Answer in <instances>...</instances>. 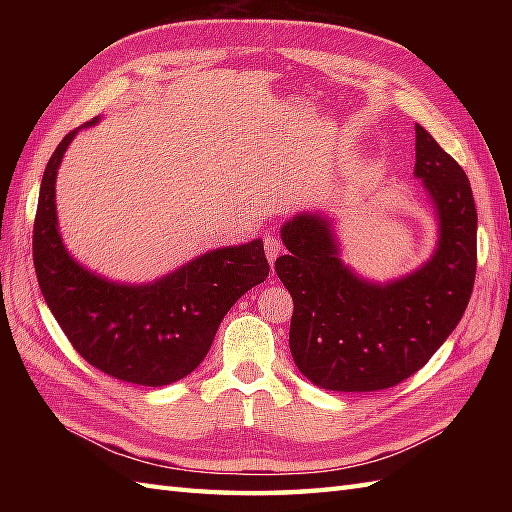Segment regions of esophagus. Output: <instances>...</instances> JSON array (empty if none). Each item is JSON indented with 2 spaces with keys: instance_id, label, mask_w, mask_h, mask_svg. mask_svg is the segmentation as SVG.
<instances>
[{
  "instance_id": "obj_1",
  "label": "esophagus",
  "mask_w": 512,
  "mask_h": 512,
  "mask_svg": "<svg viewBox=\"0 0 512 512\" xmlns=\"http://www.w3.org/2000/svg\"><path fill=\"white\" fill-rule=\"evenodd\" d=\"M264 248H266V257H268V262L273 264L275 259L279 257V253H281V242H279V237H277V235H273V233H266V235H264Z\"/></svg>"
}]
</instances>
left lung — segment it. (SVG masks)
<instances>
[{"label": "left lung", "instance_id": "8db88e82", "mask_svg": "<svg viewBox=\"0 0 512 512\" xmlns=\"http://www.w3.org/2000/svg\"><path fill=\"white\" fill-rule=\"evenodd\" d=\"M416 176L440 217L431 262L387 286L341 264L328 220L303 213L281 228L275 270L290 292V352L310 383L332 391L394 387L429 363L469 306L477 211L464 169L416 125Z\"/></svg>", "mask_w": 512, "mask_h": 512}]
</instances>
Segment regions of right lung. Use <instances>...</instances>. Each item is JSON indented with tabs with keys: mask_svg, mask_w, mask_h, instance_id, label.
<instances>
[{
	"mask_svg": "<svg viewBox=\"0 0 512 512\" xmlns=\"http://www.w3.org/2000/svg\"><path fill=\"white\" fill-rule=\"evenodd\" d=\"M92 123L96 118L85 125ZM74 134H65L41 178L32 226L41 295L96 369L147 387L176 383L204 361L233 303L268 277L262 239L211 250L149 286H118L88 273L63 248L54 209V180Z\"/></svg>",
	"mask_w": 512,
	"mask_h": 512,
	"instance_id": "1",
	"label": "right lung"
}]
</instances>
